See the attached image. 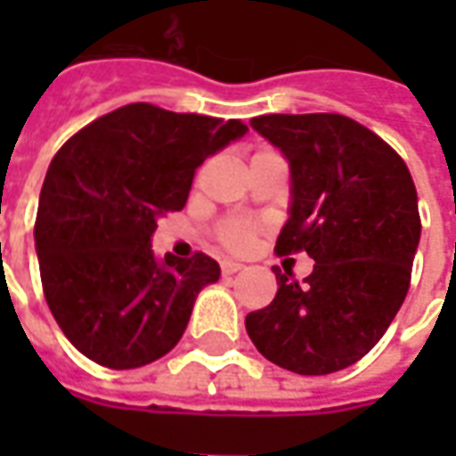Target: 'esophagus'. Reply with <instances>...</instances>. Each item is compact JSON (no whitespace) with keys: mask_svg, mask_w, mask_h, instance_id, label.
Wrapping results in <instances>:
<instances>
[{"mask_svg":"<svg viewBox=\"0 0 456 456\" xmlns=\"http://www.w3.org/2000/svg\"><path fill=\"white\" fill-rule=\"evenodd\" d=\"M241 268H244V264H237V261H232V258H224V261H222V273H224V276L239 273Z\"/></svg>","mask_w":456,"mask_h":456,"instance_id":"obj_1","label":"esophagus"}]
</instances>
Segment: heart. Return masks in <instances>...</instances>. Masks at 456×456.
Masks as SVG:
<instances>
[{
	"label": "heart",
	"instance_id": "b5f03b06",
	"mask_svg": "<svg viewBox=\"0 0 456 456\" xmlns=\"http://www.w3.org/2000/svg\"><path fill=\"white\" fill-rule=\"evenodd\" d=\"M258 232H261V224L254 222V219L229 217L217 227V237L232 251H241V248H247L256 239Z\"/></svg>",
	"mask_w": 456,
	"mask_h": 456
}]
</instances>
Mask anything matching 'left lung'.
Returning a JSON list of instances; mask_svg holds the SVG:
<instances>
[{
	"instance_id": "1",
	"label": "left lung",
	"mask_w": 456,
	"mask_h": 456,
	"mask_svg": "<svg viewBox=\"0 0 456 456\" xmlns=\"http://www.w3.org/2000/svg\"><path fill=\"white\" fill-rule=\"evenodd\" d=\"M251 126L290 163V217L278 256L315 258L303 286L273 268L278 293L248 313L268 362L303 376L342 371L369 354L401 310L420 241L405 160L344 114H264Z\"/></svg>"
}]
</instances>
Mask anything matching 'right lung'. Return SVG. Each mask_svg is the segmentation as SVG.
Wrapping results in <instances>:
<instances>
[{"instance_id": "obj_1", "label": "right lung", "mask_w": 456, "mask_h": 456, "mask_svg": "<svg viewBox=\"0 0 456 456\" xmlns=\"http://www.w3.org/2000/svg\"><path fill=\"white\" fill-rule=\"evenodd\" d=\"M244 134L239 119L134 102L61 146L34 237L45 303L77 352L107 369H136L180 342L219 264L202 251L156 261V219L185 208L198 166Z\"/></svg>"}]
</instances>
